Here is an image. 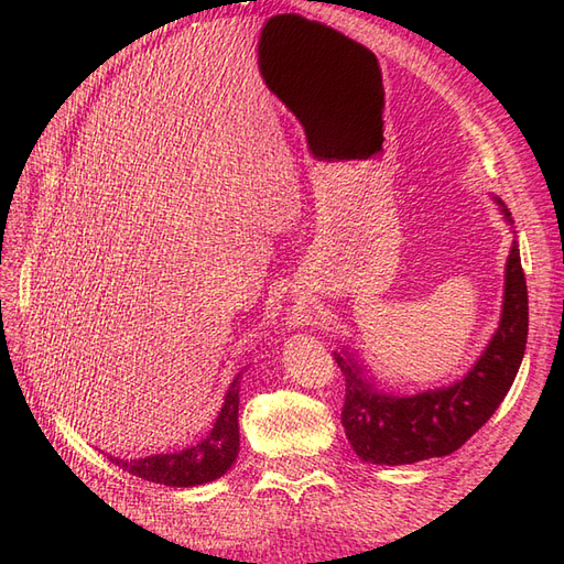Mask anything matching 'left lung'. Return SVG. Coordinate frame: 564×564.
<instances>
[{"label": "left lung", "instance_id": "left-lung-1", "mask_svg": "<svg viewBox=\"0 0 564 564\" xmlns=\"http://www.w3.org/2000/svg\"><path fill=\"white\" fill-rule=\"evenodd\" d=\"M497 202L508 224H513L506 204ZM527 303L520 249L513 242L506 265L501 324L487 350L458 383L412 398L388 395L367 379L352 352H334V360L346 377L340 423L355 454L369 464L402 466L447 456L468 442L497 412L516 381L527 346Z\"/></svg>", "mask_w": 564, "mask_h": 564}]
</instances>
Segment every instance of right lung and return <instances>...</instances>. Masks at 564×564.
Returning a JSON list of instances; mask_svg holds the SVG:
<instances>
[{"mask_svg":"<svg viewBox=\"0 0 564 564\" xmlns=\"http://www.w3.org/2000/svg\"><path fill=\"white\" fill-rule=\"evenodd\" d=\"M237 412H240V381L235 379L212 433L197 442V445L176 454H155L133 460L110 456V460L122 470L143 477L148 482H160L169 487H195L212 482L228 473L232 460L237 458V452H240Z\"/></svg>","mask_w":564,"mask_h":564,"instance_id":"1","label":"right lung"}]
</instances>
